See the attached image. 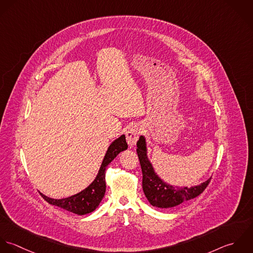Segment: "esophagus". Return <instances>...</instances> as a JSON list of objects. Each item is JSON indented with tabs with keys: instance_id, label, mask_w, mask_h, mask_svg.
I'll return each mask as SVG.
<instances>
[{
	"instance_id": "esophagus-1",
	"label": "esophagus",
	"mask_w": 253,
	"mask_h": 253,
	"mask_svg": "<svg viewBox=\"0 0 253 253\" xmlns=\"http://www.w3.org/2000/svg\"><path fill=\"white\" fill-rule=\"evenodd\" d=\"M141 135V128L139 126H132L126 132V141L130 147L136 145L139 137Z\"/></svg>"
}]
</instances>
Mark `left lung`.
<instances>
[{
	"mask_svg": "<svg viewBox=\"0 0 253 253\" xmlns=\"http://www.w3.org/2000/svg\"><path fill=\"white\" fill-rule=\"evenodd\" d=\"M137 153L143 172V190L152 206L171 208L200 196L208 186L211 178L199 186L191 188L173 187L164 183L154 172L147 156L146 139L141 136L137 142Z\"/></svg>",
	"mask_w": 253,
	"mask_h": 253,
	"instance_id": "8db88e82",
	"label": "left lung"
}]
</instances>
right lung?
<instances>
[{
  "label": "right lung",
  "instance_id": "right-lung-1",
  "mask_svg": "<svg viewBox=\"0 0 253 253\" xmlns=\"http://www.w3.org/2000/svg\"><path fill=\"white\" fill-rule=\"evenodd\" d=\"M128 145L126 143V138L124 135L116 139L108 148L105 156L102 160L101 168L95 181L81 193L74 195L72 197L53 200L41 194L43 199L51 205L58 206L67 211L78 215H84L93 212L101 203V200L105 193V169L107 165L116 157L119 152L127 150Z\"/></svg>",
  "mask_w": 253,
  "mask_h": 253
}]
</instances>
